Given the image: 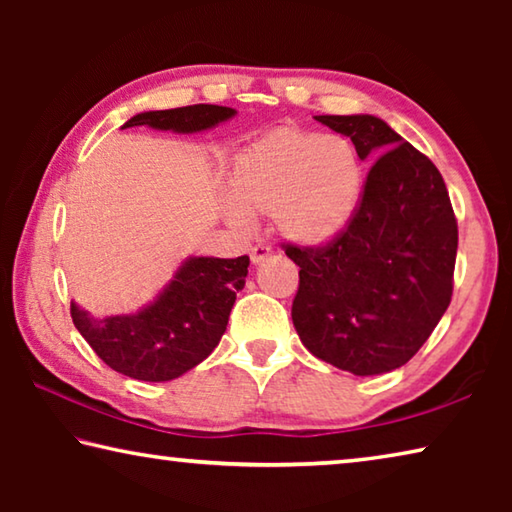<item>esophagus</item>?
<instances>
[{"instance_id":"esophagus-1","label":"esophagus","mask_w":512,"mask_h":512,"mask_svg":"<svg viewBox=\"0 0 512 512\" xmlns=\"http://www.w3.org/2000/svg\"><path fill=\"white\" fill-rule=\"evenodd\" d=\"M271 253H273V250L268 248V246L257 244L253 250H250V262H253V264H262L264 259H266L268 255H271Z\"/></svg>"}]
</instances>
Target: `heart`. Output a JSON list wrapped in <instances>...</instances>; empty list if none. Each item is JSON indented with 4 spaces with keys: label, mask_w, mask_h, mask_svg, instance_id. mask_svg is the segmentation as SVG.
<instances>
[{
    "label": "heart",
    "mask_w": 512,
    "mask_h": 512,
    "mask_svg": "<svg viewBox=\"0 0 512 512\" xmlns=\"http://www.w3.org/2000/svg\"><path fill=\"white\" fill-rule=\"evenodd\" d=\"M363 180V160L348 137L277 128L237 155L225 216L246 230L253 216L271 214L284 239L325 246L357 216Z\"/></svg>",
    "instance_id": "b5f03b06"
}]
</instances>
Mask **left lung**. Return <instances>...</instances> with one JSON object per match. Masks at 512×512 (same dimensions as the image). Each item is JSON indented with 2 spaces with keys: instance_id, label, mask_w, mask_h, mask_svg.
<instances>
[{
  "instance_id": "obj_1",
  "label": "left lung",
  "mask_w": 512,
  "mask_h": 512,
  "mask_svg": "<svg viewBox=\"0 0 512 512\" xmlns=\"http://www.w3.org/2000/svg\"><path fill=\"white\" fill-rule=\"evenodd\" d=\"M375 159L359 212L323 248L287 246L300 266L293 327L314 357L352 375L404 366L449 307L458 248L452 203L427 155L375 115H316Z\"/></svg>"
}]
</instances>
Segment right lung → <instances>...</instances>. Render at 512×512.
<instances>
[{
  "mask_svg": "<svg viewBox=\"0 0 512 512\" xmlns=\"http://www.w3.org/2000/svg\"><path fill=\"white\" fill-rule=\"evenodd\" d=\"M235 115V108L198 103L140 112L121 128L149 126L192 135L210 131ZM248 264V255L187 257L158 296L133 314L94 318L72 302V320L112 370L140 381H171L198 366L219 345L237 291L246 284Z\"/></svg>",
  "mask_w": 512,
  "mask_h": 512,
  "instance_id": "obj_1",
  "label": "right lung"
}]
</instances>
